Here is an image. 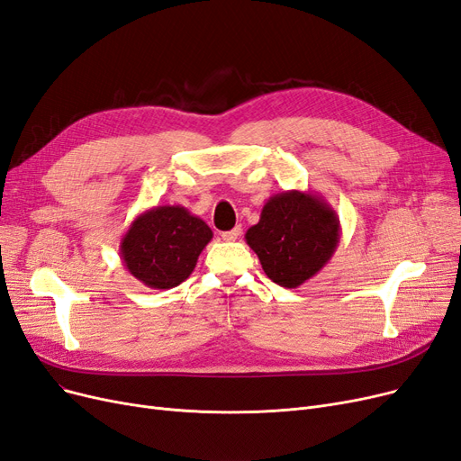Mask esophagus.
<instances>
[{
    "mask_svg": "<svg viewBox=\"0 0 461 461\" xmlns=\"http://www.w3.org/2000/svg\"><path fill=\"white\" fill-rule=\"evenodd\" d=\"M240 235H241V226H235L230 231H221V240H224V241H235Z\"/></svg>",
    "mask_w": 461,
    "mask_h": 461,
    "instance_id": "esophagus-1",
    "label": "esophagus"
}]
</instances>
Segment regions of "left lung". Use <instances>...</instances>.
<instances>
[{
	"instance_id": "1",
	"label": "left lung",
	"mask_w": 461,
	"mask_h": 461,
	"mask_svg": "<svg viewBox=\"0 0 461 461\" xmlns=\"http://www.w3.org/2000/svg\"><path fill=\"white\" fill-rule=\"evenodd\" d=\"M339 230V218L325 197L291 190L266 201L258 224L247 230L245 241L258 254L271 281L296 288L329 264Z\"/></svg>"
}]
</instances>
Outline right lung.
I'll return each instance as SVG.
<instances>
[{
    "label": "right lung",
    "instance_id": "1",
    "mask_svg": "<svg viewBox=\"0 0 461 461\" xmlns=\"http://www.w3.org/2000/svg\"><path fill=\"white\" fill-rule=\"evenodd\" d=\"M212 230L180 204H161L136 216L119 254L129 274L149 288L178 286L192 276Z\"/></svg>",
    "mask_w": 461,
    "mask_h": 461
}]
</instances>
